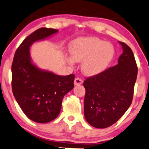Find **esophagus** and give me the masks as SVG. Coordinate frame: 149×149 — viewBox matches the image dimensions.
I'll return each instance as SVG.
<instances>
[{
	"label": "esophagus",
	"instance_id": "1",
	"mask_svg": "<svg viewBox=\"0 0 149 149\" xmlns=\"http://www.w3.org/2000/svg\"><path fill=\"white\" fill-rule=\"evenodd\" d=\"M83 84V80L80 79L79 78H75L74 80V85H80Z\"/></svg>",
	"mask_w": 149,
	"mask_h": 149
}]
</instances>
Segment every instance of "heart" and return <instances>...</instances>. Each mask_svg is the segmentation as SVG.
<instances>
[{
  "instance_id": "1",
  "label": "heart",
  "mask_w": 149,
  "mask_h": 149,
  "mask_svg": "<svg viewBox=\"0 0 149 149\" xmlns=\"http://www.w3.org/2000/svg\"><path fill=\"white\" fill-rule=\"evenodd\" d=\"M70 54L71 59H67L69 64H73V61H83V73L88 76H94L105 70L112 61L115 50L109 42L95 37H86L76 39L71 44Z\"/></svg>"
}]
</instances>
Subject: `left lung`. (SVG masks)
Returning a JSON list of instances; mask_svg holds the SVG:
<instances>
[{
    "instance_id": "left-lung-1",
    "label": "left lung",
    "mask_w": 149,
    "mask_h": 149,
    "mask_svg": "<svg viewBox=\"0 0 149 149\" xmlns=\"http://www.w3.org/2000/svg\"><path fill=\"white\" fill-rule=\"evenodd\" d=\"M123 52L116 66L85 80L84 115L90 125L110 127L123 116L132 102L137 77L134 54L123 42Z\"/></svg>"
}]
</instances>
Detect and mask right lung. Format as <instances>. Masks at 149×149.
Instances as JSON below:
<instances>
[{"label": "right lung", "mask_w": 149, "mask_h": 149, "mask_svg": "<svg viewBox=\"0 0 149 149\" xmlns=\"http://www.w3.org/2000/svg\"><path fill=\"white\" fill-rule=\"evenodd\" d=\"M58 30L40 28L27 36L16 50L12 65V88L14 97L29 118L38 123L57 117L64 97L73 88L75 76H58L40 69L32 61L30 47Z\"/></svg>", "instance_id": "add662e5"}]
</instances>
